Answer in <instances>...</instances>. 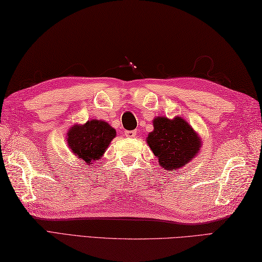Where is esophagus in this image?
<instances>
[{"mask_svg":"<svg viewBox=\"0 0 262 262\" xmlns=\"http://www.w3.org/2000/svg\"><path fill=\"white\" fill-rule=\"evenodd\" d=\"M125 136L126 137H130V138L135 137L136 136V130H126L125 132Z\"/></svg>","mask_w":262,"mask_h":262,"instance_id":"34e87169","label":"esophagus"}]
</instances>
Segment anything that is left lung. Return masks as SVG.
Wrapping results in <instances>:
<instances>
[{
	"label": "left lung",
	"instance_id": "obj_1",
	"mask_svg": "<svg viewBox=\"0 0 262 262\" xmlns=\"http://www.w3.org/2000/svg\"><path fill=\"white\" fill-rule=\"evenodd\" d=\"M154 130L146 142L162 168L172 171L182 168L196 157L202 141L196 132L181 117L169 119L157 117L153 120Z\"/></svg>",
	"mask_w": 262,
	"mask_h": 262
}]
</instances>
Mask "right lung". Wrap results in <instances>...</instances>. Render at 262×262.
<instances>
[{"mask_svg":"<svg viewBox=\"0 0 262 262\" xmlns=\"http://www.w3.org/2000/svg\"><path fill=\"white\" fill-rule=\"evenodd\" d=\"M116 137V129L103 120L92 119L83 125H74L68 132V145L75 158L83 164L102 158L110 142Z\"/></svg>","mask_w":262,"mask_h":262,"instance_id":"1","label":"right lung"}]
</instances>
